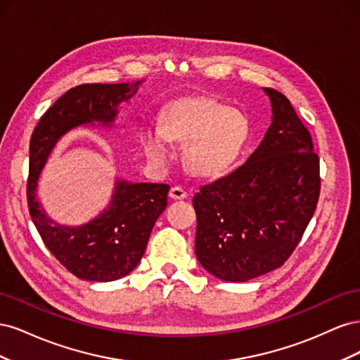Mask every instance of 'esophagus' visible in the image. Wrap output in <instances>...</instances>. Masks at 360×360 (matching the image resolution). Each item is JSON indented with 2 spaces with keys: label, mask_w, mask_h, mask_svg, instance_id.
<instances>
[{
  "label": "esophagus",
  "mask_w": 360,
  "mask_h": 360,
  "mask_svg": "<svg viewBox=\"0 0 360 360\" xmlns=\"http://www.w3.org/2000/svg\"><path fill=\"white\" fill-rule=\"evenodd\" d=\"M188 192L184 191L183 188H180V186H174V188H171V191H169V197L172 198V200H184V198H188Z\"/></svg>",
  "instance_id": "obj_1"
}]
</instances>
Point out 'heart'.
Segmentation results:
<instances>
[{"label": "heart", "mask_w": 360, "mask_h": 360, "mask_svg": "<svg viewBox=\"0 0 360 360\" xmlns=\"http://www.w3.org/2000/svg\"><path fill=\"white\" fill-rule=\"evenodd\" d=\"M163 130L150 126L143 135L148 158L167 160L169 139L189 143L186 160L200 176H214L224 171L240 150L246 136L245 117L210 99L177 103L163 120Z\"/></svg>", "instance_id": "b5f03b06"}]
</instances>
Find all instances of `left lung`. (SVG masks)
Masks as SVG:
<instances>
[{"mask_svg":"<svg viewBox=\"0 0 360 360\" xmlns=\"http://www.w3.org/2000/svg\"><path fill=\"white\" fill-rule=\"evenodd\" d=\"M271 124L243 165L200 188L195 254L213 276L245 282L281 267L320 197V159L287 97L263 89Z\"/></svg>","mask_w":360,"mask_h":360,"instance_id":"8db88e82","label":"left lung"}]
</instances>
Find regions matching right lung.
I'll list each match as a JSON object with an SVG mask.
<instances>
[{
    "label": "right lung",
    "mask_w": 360,
    "mask_h": 360,
    "mask_svg": "<svg viewBox=\"0 0 360 360\" xmlns=\"http://www.w3.org/2000/svg\"><path fill=\"white\" fill-rule=\"evenodd\" d=\"M141 81L75 86L43 114L31 135L27 183L31 219L51 254L84 281H115L138 266L155 222L167 209L169 186L117 179L110 205L90 222L70 226L46 214L37 200V181L53 147L64 135L86 124L111 127L118 105L127 102Z\"/></svg>",
    "instance_id": "right-lung-1"
}]
</instances>
